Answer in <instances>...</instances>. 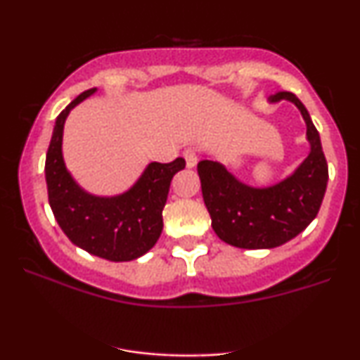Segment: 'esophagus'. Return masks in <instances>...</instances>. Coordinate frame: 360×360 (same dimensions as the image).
<instances>
[{"label":"esophagus","mask_w":360,"mask_h":360,"mask_svg":"<svg viewBox=\"0 0 360 360\" xmlns=\"http://www.w3.org/2000/svg\"><path fill=\"white\" fill-rule=\"evenodd\" d=\"M184 159H186V166H188L189 169H193L194 166L198 164V154L194 148H186L184 150Z\"/></svg>","instance_id":"obj_1"}]
</instances>
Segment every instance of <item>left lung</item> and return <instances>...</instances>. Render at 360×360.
<instances>
[{"instance_id":"obj_1","label":"left lung","mask_w":360,"mask_h":360,"mask_svg":"<svg viewBox=\"0 0 360 360\" xmlns=\"http://www.w3.org/2000/svg\"><path fill=\"white\" fill-rule=\"evenodd\" d=\"M281 100L291 101L307 123L309 154L292 174L267 188H254L237 179L218 160L198 162L214 233L238 249H274L295 238L315 220L326 191L328 166L320 134L295 94L279 91L269 96V103Z\"/></svg>"}]
</instances>
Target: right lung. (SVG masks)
I'll return each instance as SVG.
<instances>
[{"label": "right lung", "instance_id": "obj_1", "mask_svg": "<svg viewBox=\"0 0 360 360\" xmlns=\"http://www.w3.org/2000/svg\"><path fill=\"white\" fill-rule=\"evenodd\" d=\"M96 91L93 88L81 93L56 120L45 157L49 205L74 245L111 262H128L142 257L159 240L169 186L176 172L184 169L186 160L177 157L169 164L150 162L135 184L117 196L84 191L65 167L62 135L71 110Z\"/></svg>", "mask_w": 360, "mask_h": 360}]
</instances>
